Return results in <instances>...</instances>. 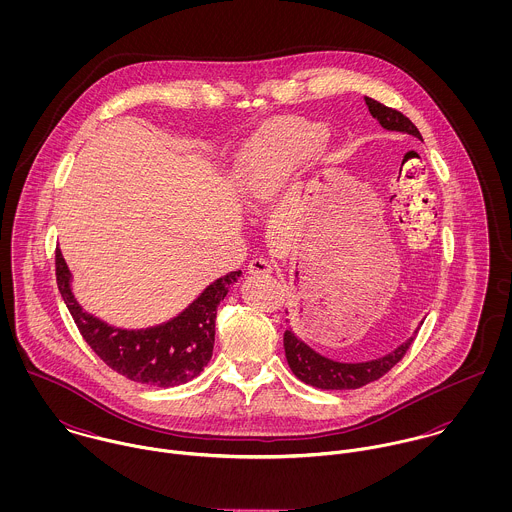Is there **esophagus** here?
<instances>
[{
    "label": "esophagus",
    "mask_w": 512,
    "mask_h": 512,
    "mask_svg": "<svg viewBox=\"0 0 512 512\" xmlns=\"http://www.w3.org/2000/svg\"><path fill=\"white\" fill-rule=\"evenodd\" d=\"M272 270H274V266H272V262L266 260V258H254V260L248 264V272H250L252 276L272 274Z\"/></svg>",
    "instance_id": "1"
}]
</instances>
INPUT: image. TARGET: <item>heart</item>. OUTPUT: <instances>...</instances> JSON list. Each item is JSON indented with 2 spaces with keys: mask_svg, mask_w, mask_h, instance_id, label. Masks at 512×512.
Here are the masks:
<instances>
[{
  "mask_svg": "<svg viewBox=\"0 0 512 512\" xmlns=\"http://www.w3.org/2000/svg\"><path fill=\"white\" fill-rule=\"evenodd\" d=\"M323 136V126L292 118L250 138L236 153V177L244 203L262 207L272 201L321 146Z\"/></svg>",
  "mask_w": 512,
  "mask_h": 512,
  "instance_id": "b5f03b06",
  "label": "heart"
}]
</instances>
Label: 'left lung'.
<instances>
[{"mask_svg": "<svg viewBox=\"0 0 512 512\" xmlns=\"http://www.w3.org/2000/svg\"><path fill=\"white\" fill-rule=\"evenodd\" d=\"M365 102L372 118H376L384 130L410 134V136L422 140V134L418 132V128L402 112L388 108L368 96H365ZM414 337H410L408 341L398 345L388 355L372 359V361H365V363H339V361L327 359V357L319 355L317 351H313L307 343H303L293 333L292 327L286 329V333H284V349H286L288 365L301 382L321 388V390H353V388H361L368 382H374L380 376H384L406 355V351L414 343Z\"/></svg>", "mask_w": 512, "mask_h": 512, "instance_id": "8db88e82", "label": "left lung"}]
</instances>
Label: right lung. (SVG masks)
<instances>
[{
  "label": "right lung",
  "instance_id": "1",
  "mask_svg": "<svg viewBox=\"0 0 512 512\" xmlns=\"http://www.w3.org/2000/svg\"><path fill=\"white\" fill-rule=\"evenodd\" d=\"M55 266L59 292L90 349L122 376L159 388L185 384L209 365L215 347L217 307L242 274L238 270L215 280L189 307L161 325L120 329L82 309L74 297L73 278L59 248Z\"/></svg>",
  "mask_w": 512,
  "mask_h": 512
}]
</instances>
